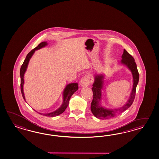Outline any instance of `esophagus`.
<instances>
[{"instance_id": "obj_1", "label": "esophagus", "mask_w": 159, "mask_h": 159, "mask_svg": "<svg viewBox=\"0 0 159 159\" xmlns=\"http://www.w3.org/2000/svg\"><path fill=\"white\" fill-rule=\"evenodd\" d=\"M90 84V80L88 76H85L82 78L80 81V85L82 87H86Z\"/></svg>"}]
</instances>
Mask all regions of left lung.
Returning a JSON list of instances; mask_svg holds the SVG:
<instances>
[{"label":"left lung","mask_w":159,"mask_h":159,"mask_svg":"<svg viewBox=\"0 0 159 159\" xmlns=\"http://www.w3.org/2000/svg\"><path fill=\"white\" fill-rule=\"evenodd\" d=\"M122 60L121 63L125 65L129 70L131 71L133 75V88L129 97L128 102L121 107L118 109H107L103 107L101 105L102 92L103 85V78L104 75L102 74H96L94 75V82L93 84L92 88L93 93V99L91 103V111L93 115L97 118L100 119H107L115 117L120 113L126 111L129 108L133 102L136 95V90L137 85L139 80V74L137 68L136 63L134 62L133 57L129 54L125 49L122 55Z\"/></svg>","instance_id":"8db88e82"}]
</instances>
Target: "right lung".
Segmentation results:
<instances>
[{
  "instance_id": "add662e5",
  "label": "right lung",
  "mask_w": 159,
  "mask_h": 159,
  "mask_svg": "<svg viewBox=\"0 0 159 159\" xmlns=\"http://www.w3.org/2000/svg\"><path fill=\"white\" fill-rule=\"evenodd\" d=\"M48 44V43L46 42H41L40 44H38V46L36 47L35 48L33 49L30 52H29V54L27 55L26 57V59H25L23 63L22 66L20 67V90H21V93L22 94L23 98V99L25 100V97L24 95V93H23V84H24V74L26 72L28 64L29 62L30 58H31L32 56L33 55L34 52H35V50H39L40 48H43L44 46H46ZM77 83H71L67 85L66 88L64 89V91L63 92V103L62 104V105L58 108L57 110H56L54 111H52V113H46V114H42V113H39L41 115H43L45 116H48V117H55L57 116L61 115L63 113L64 111H65V109L67 107L68 105H69V102L70 100V97L72 96V95L78 89V86ZM26 101V100H25Z\"/></svg>"
}]
</instances>
